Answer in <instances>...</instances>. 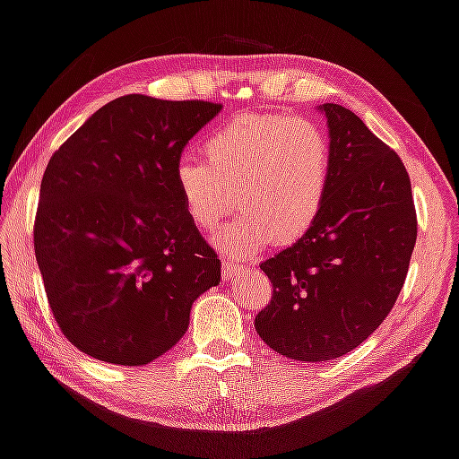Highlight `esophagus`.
I'll use <instances>...</instances> for the list:
<instances>
[{
    "instance_id": "34e87169",
    "label": "esophagus",
    "mask_w": 459,
    "mask_h": 459,
    "mask_svg": "<svg viewBox=\"0 0 459 459\" xmlns=\"http://www.w3.org/2000/svg\"><path fill=\"white\" fill-rule=\"evenodd\" d=\"M244 270H247L246 264H242V262H236V260H223V281H231L234 279L236 274L244 273Z\"/></svg>"
}]
</instances>
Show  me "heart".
<instances>
[{
    "label": "heart",
    "mask_w": 459,
    "mask_h": 459,
    "mask_svg": "<svg viewBox=\"0 0 459 459\" xmlns=\"http://www.w3.org/2000/svg\"><path fill=\"white\" fill-rule=\"evenodd\" d=\"M205 159H180L177 193L189 220L205 234L220 230L236 205L242 215L220 247L234 258L273 244H292L309 231L325 205L333 156L325 132L309 119L247 114L203 142Z\"/></svg>",
    "instance_id": "obj_1"
}]
</instances>
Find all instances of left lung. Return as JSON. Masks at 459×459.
<instances>
[{
    "label": "left lung",
    "mask_w": 459,
    "mask_h": 459,
    "mask_svg": "<svg viewBox=\"0 0 459 459\" xmlns=\"http://www.w3.org/2000/svg\"><path fill=\"white\" fill-rule=\"evenodd\" d=\"M317 109L327 119L332 185L313 228L260 264L273 299L254 321L268 348L299 362L340 358L377 332L407 279L417 239L399 154L354 111L335 103Z\"/></svg>",
    "instance_id": "left-lung-1"
}]
</instances>
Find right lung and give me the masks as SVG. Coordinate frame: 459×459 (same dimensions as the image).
<instances>
[{"label": "right lung", "mask_w": 459, "mask_h": 459, "mask_svg": "<svg viewBox=\"0 0 459 459\" xmlns=\"http://www.w3.org/2000/svg\"><path fill=\"white\" fill-rule=\"evenodd\" d=\"M220 103L124 95L103 105L44 170L34 250L48 305L74 348L117 366L177 345L221 262L177 193L185 146Z\"/></svg>", "instance_id": "right-lung-1"}]
</instances>
